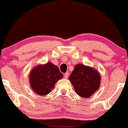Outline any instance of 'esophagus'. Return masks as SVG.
Listing matches in <instances>:
<instances>
[{"label":"esophagus","mask_w":128,"mask_h":128,"mask_svg":"<svg viewBox=\"0 0 128 128\" xmlns=\"http://www.w3.org/2000/svg\"><path fill=\"white\" fill-rule=\"evenodd\" d=\"M68 77V73H65V74H64V78H65V79H67Z\"/></svg>","instance_id":"34e87169"}]
</instances>
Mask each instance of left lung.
<instances>
[{"mask_svg":"<svg viewBox=\"0 0 128 128\" xmlns=\"http://www.w3.org/2000/svg\"><path fill=\"white\" fill-rule=\"evenodd\" d=\"M69 80L77 94L82 98H88L99 89L101 75L96 69L78 64L75 66Z\"/></svg>","mask_w":128,"mask_h":128,"instance_id":"obj_1","label":"left lung"}]
</instances>
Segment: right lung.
<instances>
[{"label":"right lung","instance_id":"add662e5","mask_svg":"<svg viewBox=\"0 0 128 128\" xmlns=\"http://www.w3.org/2000/svg\"><path fill=\"white\" fill-rule=\"evenodd\" d=\"M62 77L57 66L48 62L33 67L29 74V82L33 91L44 96L51 92L56 82Z\"/></svg>","mask_w":128,"mask_h":128}]
</instances>
